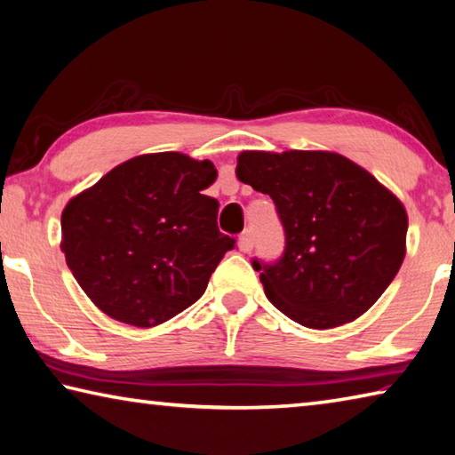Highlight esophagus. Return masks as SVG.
<instances>
[{
  "instance_id": "esophagus-1",
  "label": "esophagus",
  "mask_w": 455,
  "mask_h": 455,
  "mask_svg": "<svg viewBox=\"0 0 455 455\" xmlns=\"http://www.w3.org/2000/svg\"><path fill=\"white\" fill-rule=\"evenodd\" d=\"M238 249H241L243 252H251L252 251V235H251L249 228H246L244 233L241 235V238H238Z\"/></svg>"
}]
</instances>
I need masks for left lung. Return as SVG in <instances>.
I'll use <instances>...</instances> for the list:
<instances>
[{"label": "left lung", "mask_w": 455, "mask_h": 455, "mask_svg": "<svg viewBox=\"0 0 455 455\" xmlns=\"http://www.w3.org/2000/svg\"><path fill=\"white\" fill-rule=\"evenodd\" d=\"M236 177L268 195L284 227L276 262L252 260L268 300L307 328L362 316L398 275L408 214L360 164L328 151H243Z\"/></svg>", "instance_id": "8db88e82"}]
</instances>
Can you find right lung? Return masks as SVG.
I'll use <instances>...</instances> for the list:
<instances>
[{
	"label": "right lung",
	"instance_id": "obj_1",
	"mask_svg": "<svg viewBox=\"0 0 455 455\" xmlns=\"http://www.w3.org/2000/svg\"><path fill=\"white\" fill-rule=\"evenodd\" d=\"M214 179L211 161L151 153L73 196L61 214V251L99 310L151 328L201 299L236 244L217 227L219 201L201 193Z\"/></svg>",
	"mask_w": 455,
	"mask_h": 455
}]
</instances>
